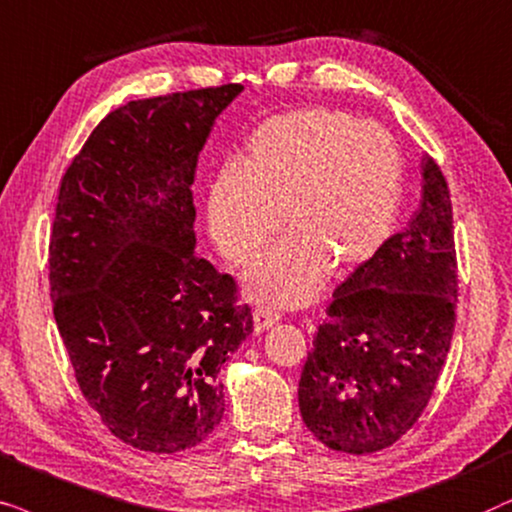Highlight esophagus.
<instances>
[{
	"label": "esophagus",
	"mask_w": 512,
	"mask_h": 512,
	"mask_svg": "<svg viewBox=\"0 0 512 512\" xmlns=\"http://www.w3.org/2000/svg\"><path fill=\"white\" fill-rule=\"evenodd\" d=\"M281 316H278L276 311H271L269 306H257L255 313H252V327H255V332H264L269 330L271 325H276Z\"/></svg>",
	"instance_id": "obj_1"
}]
</instances>
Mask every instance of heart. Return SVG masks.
Segmentation results:
<instances>
[{"mask_svg":"<svg viewBox=\"0 0 512 512\" xmlns=\"http://www.w3.org/2000/svg\"><path fill=\"white\" fill-rule=\"evenodd\" d=\"M403 159L391 135L330 107L278 114L252 133L238 170L208 189V231L234 267L260 260L281 229L290 236L248 276L257 299L299 306L327 269L346 276L391 236Z\"/></svg>","mask_w":512,"mask_h":512,"instance_id":"obj_1","label":"heart"}]
</instances>
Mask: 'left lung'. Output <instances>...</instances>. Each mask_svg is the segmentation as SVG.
Returning <instances> with one entry per match:
<instances>
[{"label": "left lung", "instance_id": "left-lung-1", "mask_svg": "<svg viewBox=\"0 0 512 512\" xmlns=\"http://www.w3.org/2000/svg\"><path fill=\"white\" fill-rule=\"evenodd\" d=\"M410 224L339 285L299 379V412L335 452L372 454L417 424L456 323V250L447 180L421 161Z\"/></svg>", "mask_w": 512, "mask_h": 512}]
</instances>
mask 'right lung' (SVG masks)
Segmentation results:
<instances>
[{"mask_svg": "<svg viewBox=\"0 0 512 512\" xmlns=\"http://www.w3.org/2000/svg\"><path fill=\"white\" fill-rule=\"evenodd\" d=\"M241 84L131 100L60 182L49 269L74 377L112 435L173 454L220 424V367L252 332L236 281L194 255V173Z\"/></svg>", "mask_w": 512, "mask_h": 512, "instance_id": "add662e5", "label": "right lung"}]
</instances>
